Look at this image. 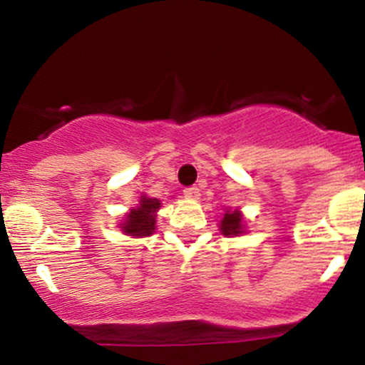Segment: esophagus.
Wrapping results in <instances>:
<instances>
[{
  "label": "esophagus",
  "mask_w": 365,
  "mask_h": 365,
  "mask_svg": "<svg viewBox=\"0 0 365 365\" xmlns=\"http://www.w3.org/2000/svg\"><path fill=\"white\" fill-rule=\"evenodd\" d=\"M183 194H185L187 199H192V200H197L200 197V190L197 187H187L185 190H183Z\"/></svg>",
  "instance_id": "esophagus-1"
}]
</instances>
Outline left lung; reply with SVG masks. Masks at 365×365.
<instances>
[{"label":"left lung","instance_id":"left-lung-1","mask_svg":"<svg viewBox=\"0 0 365 365\" xmlns=\"http://www.w3.org/2000/svg\"><path fill=\"white\" fill-rule=\"evenodd\" d=\"M220 233L225 237H238L245 233L244 215L238 209H225V215L220 220Z\"/></svg>","mask_w":365,"mask_h":365}]
</instances>
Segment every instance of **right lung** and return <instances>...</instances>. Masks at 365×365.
I'll list each match as a JSON object with an SVG mask.
<instances>
[{
    "instance_id": "add662e5",
    "label": "right lung",
    "mask_w": 365,
    "mask_h": 365,
    "mask_svg": "<svg viewBox=\"0 0 365 365\" xmlns=\"http://www.w3.org/2000/svg\"><path fill=\"white\" fill-rule=\"evenodd\" d=\"M159 207H161L159 199L142 194L137 207L130 209L123 221L118 225V228L123 232V235L133 238L150 237L156 232V216Z\"/></svg>"
}]
</instances>
